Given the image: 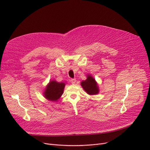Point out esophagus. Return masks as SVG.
<instances>
[{
	"instance_id": "obj_1",
	"label": "esophagus",
	"mask_w": 150,
	"mask_h": 150,
	"mask_svg": "<svg viewBox=\"0 0 150 150\" xmlns=\"http://www.w3.org/2000/svg\"><path fill=\"white\" fill-rule=\"evenodd\" d=\"M71 83H72V84L75 83V82H76V79H72L71 80Z\"/></svg>"
}]
</instances>
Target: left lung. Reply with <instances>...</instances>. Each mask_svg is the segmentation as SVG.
Listing matches in <instances>:
<instances>
[{
  "label": "left lung",
  "mask_w": 150,
  "mask_h": 150,
  "mask_svg": "<svg viewBox=\"0 0 150 150\" xmlns=\"http://www.w3.org/2000/svg\"><path fill=\"white\" fill-rule=\"evenodd\" d=\"M81 85L83 89L90 95H96L99 92V88L97 82L93 77L90 75H87L86 80L81 82Z\"/></svg>",
  "instance_id": "1"
}]
</instances>
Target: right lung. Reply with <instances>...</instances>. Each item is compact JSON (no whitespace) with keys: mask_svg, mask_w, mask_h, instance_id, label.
<instances>
[{"mask_svg":"<svg viewBox=\"0 0 150 150\" xmlns=\"http://www.w3.org/2000/svg\"><path fill=\"white\" fill-rule=\"evenodd\" d=\"M65 86V83L64 82H58L55 80L51 81L43 93L45 97L50 101H57L63 94Z\"/></svg>","mask_w":150,"mask_h":150,"instance_id":"1","label":"right lung"}]
</instances>
